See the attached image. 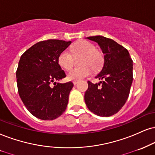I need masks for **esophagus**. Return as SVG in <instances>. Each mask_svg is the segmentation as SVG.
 Instances as JSON below:
<instances>
[{
    "label": "esophagus",
    "instance_id": "1",
    "mask_svg": "<svg viewBox=\"0 0 155 155\" xmlns=\"http://www.w3.org/2000/svg\"><path fill=\"white\" fill-rule=\"evenodd\" d=\"M78 83V81H73V84H74V85H77Z\"/></svg>",
    "mask_w": 155,
    "mask_h": 155
}]
</instances>
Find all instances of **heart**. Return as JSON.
Listing matches in <instances>:
<instances>
[{"label": "heart", "mask_w": 155, "mask_h": 155, "mask_svg": "<svg viewBox=\"0 0 155 155\" xmlns=\"http://www.w3.org/2000/svg\"><path fill=\"white\" fill-rule=\"evenodd\" d=\"M71 51L74 56H81L79 60V68L70 70L68 74V78L72 81H78L88 76L92 72L97 71L102 66L104 57L102 53L95 49V45L88 41L82 40L74 45ZM59 64L63 69L70 70L73 66V57L68 49H64L59 54Z\"/></svg>", "instance_id": "obj_1"}]
</instances>
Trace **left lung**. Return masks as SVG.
<instances>
[{
    "label": "left lung",
    "instance_id": "1",
    "mask_svg": "<svg viewBox=\"0 0 155 155\" xmlns=\"http://www.w3.org/2000/svg\"><path fill=\"white\" fill-rule=\"evenodd\" d=\"M87 39L100 46L104 62L100 73L95 76L102 81L98 84L87 81L85 104L96 115L110 116L120 110L129 97L133 81V61L127 49L111 39L103 36Z\"/></svg>",
    "mask_w": 155,
    "mask_h": 155
}]
</instances>
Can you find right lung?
<instances>
[{"instance_id":"add662e5","label":"right lung","mask_w":155,"mask_h":155,"mask_svg":"<svg viewBox=\"0 0 155 155\" xmlns=\"http://www.w3.org/2000/svg\"><path fill=\"white\" fill-rule=\"evenodd\" d=\"M71 42L58 39L39 41L25 51L19 60L16 70L19 96L28 111L39 119H55L68 106L73 83H56L66 77L57 59Z\"/></svg>"}]
</instances>
